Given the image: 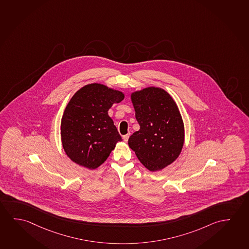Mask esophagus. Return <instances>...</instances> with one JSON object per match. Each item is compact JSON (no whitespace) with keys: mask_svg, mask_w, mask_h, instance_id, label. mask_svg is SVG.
<instances>
[{"mask_svg":"<svg viewBox=\"0 0 249 249\" xmlns=\"http://www.w3.org/2000/svg\"><path fill=\"white\" fill-rule=\"evenodd\" d=\"M129 137H130V134L124 135V136H123V139L124 140V142H127L128 141V139H129Z\"/></svg>","mask_w":249,"mask_h":249,"instance_id":"esophagus-1","label":"esophagus"}]
</instances>
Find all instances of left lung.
Listing matches in <instances>:
<instances>
[{"mask_svg": "<svg viewBox=\"0 0 249 249\" xmlns=\"http://www.w3.org/2000/svg\"><path fill=\"white\" fill-rule=\"evenodd\" d=\"M140 129L128 143L150 171L162 170L181 153L184 126L178 106L167 91L148 87L131 94Z\"/></svg>", "mask_w": 249, "mask_h": 249, "instance_id": "8db88e82", "label": "left lung"}]
</instances>
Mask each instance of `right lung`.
Returning <instances> with one entry per match:
<instances>
[{
	"label": "right lung",
	"instance_id": "right-lung-1",
	"mask_svg": "<svg viewBox=\"0 0 249 249\" xmlns=\"http://www.w3.org/2000/svg\"><path fill=\"white\" fill-rule=\"evenodd\" d=\"M124 97L100 84L87 85L72 96L60 126L64 150L71 161L94 170L107 160L122 140L108 111Z\"/></svg>",
	"mask_w": 249,
	"mask_h": 249
}]
</instances>
